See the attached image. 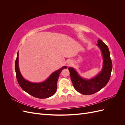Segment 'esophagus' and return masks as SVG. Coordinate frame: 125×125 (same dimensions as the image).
Masks as SVG:
<instances>
[{"mask_svg":"<svg viewBox=\"0 0 125 125\" xmlns=\"http://www.w3.org/2000/svg\"><path fill=\"white\" fill-rule=\"evenodd\" d=\"M67 65H68V66H69V65H70V63H71V62H70V61L68 62H67Z\"/></svg>","mask_w":125,"mask_h":125,"instance_id":"obj_1","label":"esophagus"}]
</instances>
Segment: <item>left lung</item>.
<instances>
[{"mask_svg":"<svg viewBox=\"0 0 125 125\" xmlns=\"http://www.w3.org/2000/svg\"><path fill=\"white\" fill-rule=\"evenodd\" d=\"M97 46L102 52L103 62L101 71L95 77L85 79L82 78L73 68L69 67L68 68L74 89L83 95H91L99 91L107 84L111 77L113 66L108 48L99 39Z\"/></svg>","mask_w":125,"mask_h":125,"instance_id":"obj_1","label":"left lung"}]
</instances>
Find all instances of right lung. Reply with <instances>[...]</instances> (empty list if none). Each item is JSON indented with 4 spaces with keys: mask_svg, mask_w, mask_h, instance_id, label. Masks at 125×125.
<instances>
[{
    "mask_svg": "<svg viewBox=\"0 0 125 125\" xmlns=\"http://www.w3.org/2000/svg\"><path fill=\"white\" fill-rule=\"evenodd\" d=\"M65 68H67L66 66H63L58 70L55 71L43 82L34 83L26 80L22 77L19 67V52L15 62V70L19 84L25 92L39 99L50 97L56 93L59 74Z\"/></svg>",
    "mask_w": 125,
    "mask_h": 125,
    "instance_id": "right-lung-1",
    "label": "right lung"
}]
</instances>
